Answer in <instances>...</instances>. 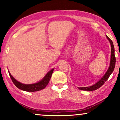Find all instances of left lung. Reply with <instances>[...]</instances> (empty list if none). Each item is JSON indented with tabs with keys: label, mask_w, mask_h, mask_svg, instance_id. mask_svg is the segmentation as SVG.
I'll use <instances>...</instances> for the list:
<instances>
[{
	"label": "left lung",
	"mask_w": 120,
	"mask_h": 120,
	"mask_svg": "<svg viewBox=\"0 0 120 120\" xmlns=\"http://www.w3.org/2000/svg\"><path fill=\"white\" fill-rule=\"evenodd\" d=\"M106 36L107 39L109 40L111 46L110 64H109V67L108 70H107V71L106 72V73H105L104 76L101 77V79L99 81H98L96 83H95L94 85L89 87H78V88L79 89H80V90H87V91H93V90H96V89L100 88L103 85H104L105 82L108 79L109 77L110 76V75L114 71V68L115 66V62H116V59H115V54H114V52H115L114 46L112 41L107 35H106Z\"/></svg>",
	"instance_id": "8db88e82"
}]
</instances>
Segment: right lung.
<instances>
[{"label": "right lung", "mask_w": 120, "mask_h": 120, "mask_svg": "<svg viewBox=\"0 0 120 120\" xmlns=\"http://www.w3.org/2000/svg\"><path fill=\"white\" fill-rule=\"evenodd\" d=\"M54 70V68L49 71L47 74H46L44 78L41 80L36 83L32 84H24L22 83L18 82L16 80L14 77L11 76V73L8 71L9 76L11 79L12 82H13L14 85L19 89H21L22 90L26 91V92H34L39 91L45 88L46 86H47L50 80L53 71Z\"/></svg>", "instance_id": "right-lung-1"}]
</instances>
